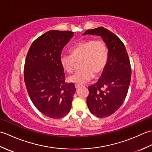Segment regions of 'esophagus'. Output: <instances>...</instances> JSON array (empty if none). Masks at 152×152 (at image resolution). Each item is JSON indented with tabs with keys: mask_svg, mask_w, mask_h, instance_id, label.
I'll use <instances>...</instances> for the list:
<instances>
[{
	"mask_svg": "<svg viewBox=\"0 0 152 152\" xmlns=\"http://www.w3.org/2000/svg\"><path fill=\"white\" fill-rule=\"evenodd\" d=\"M81 86H80V85L76 84V85H75V88H76V89H78V88H80Z\"/></svg>",
	"mask_w": 152,
	"mask_h": 152,
	"instance_id": "34e87169",
	"label": "esophagus"
}]
</instances>
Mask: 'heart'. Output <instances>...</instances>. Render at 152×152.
<instances>
[{
    "mask_svg": "<svg viewBox=\"0 0 152 152\" xmlns=\"http://www.w3.org/2000/svg\"><path fill=\"white\" fill-rule=\"evenodd\" d=\"M70 54L62 55L60 57L61 64L63 69L72 73L75 69L76 61L80 62L81 70L68 80L76 84H83L91 80L94 74H101L108 63V50L102 40H88L78 43L71 48Z\"/></svg>",
    "mask_w": 152,
    "mask_h": 152,
    "instance_id": "b5f03b06",
    "label": "heart"
}]
</instances>
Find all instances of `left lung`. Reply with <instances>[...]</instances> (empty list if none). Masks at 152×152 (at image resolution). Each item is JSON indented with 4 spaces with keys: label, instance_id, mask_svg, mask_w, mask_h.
I'll use <instances>...</instances> for the list:
<instances>
[{
    "label": "left lung",
    "instance_id": "1",
    "mask_svg": "<svg viewBox=\"0 0 152 152\" xmlns=\"http://www.w3.org/2000/svg\"><path fill=\"white\" fill-rule=\"evenodd\" d=\"M100 36L108 48L106 66L96 83L88 88L87 105L98 118L111 115L121 107L129 87L131 68L126 48L111 31L101 27L86 31L83 35Z\"/></svg>",
    "mask_w": 152,
    "mask_h": 152
}]
</instances>
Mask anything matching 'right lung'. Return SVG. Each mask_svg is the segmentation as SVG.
<instances>
[{
  "label": "right lung",
  "mask_w": 152,
  "mask_h": 152,
  "mask_svg": "<svg viewBox=\"0 0 152 152\" xmlns=\"http://www.w3.org/2000/svg\"><path fill=\"white\" fill-rule=\"evenodd\" d=\"M73 36L71 31L46 32L33 42L27 55L24 80L28 94L35 107L48 118H63L72 106L75 86L64 82L60 57Z\"/></svg>",
  "instance_id": "1"
}]
</instances>
